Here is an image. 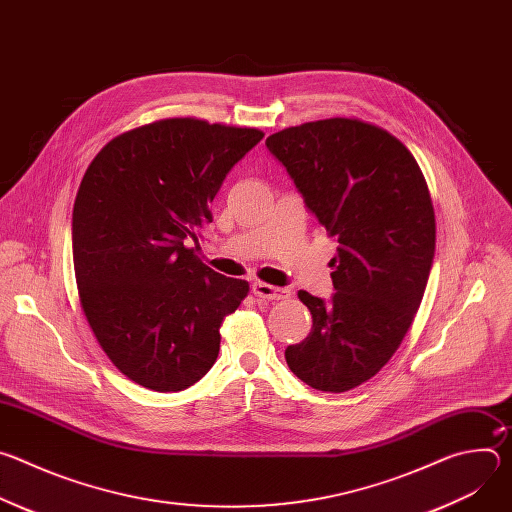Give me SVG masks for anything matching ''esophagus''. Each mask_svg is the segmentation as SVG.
Segmentation results:
<instances>
[{"instance_id": "obj_1", "label": "esophagus", "mask_w": 512, "mask_h": 512, "mask_svg": "<svg viewBox=\"0 0 512 512\" xmlns=\"http://www.w3.org/2000/svg\"><path fill=\"white\" fill-rule=\"evenodd\" d=\"M253 294L259 298V300H285L291 296V291L285 289V287H273L265 281H255L253 287H251Z\"/></svg>"}]
</instances>
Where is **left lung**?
<instances>
[{
	"label": "left lung",
	"mask_w": 512,
	"mask_h": 512,
	"mask_svg": "<svg viewBox=\"0 0 512 512\" xmlns=\"http://www.w3.org/2000/svg\"><path fill=\"white\" fill-rule=\"evenodd\" d=\"M265 145L340 245L332 298L298 294L314 324L285 348L287 367L312 389L344 393L385 367L419 310L435 253L429 190L405 145L358 119L287 127Z\"/></svg>",
	"instance_id": "1"
}]
</instances>
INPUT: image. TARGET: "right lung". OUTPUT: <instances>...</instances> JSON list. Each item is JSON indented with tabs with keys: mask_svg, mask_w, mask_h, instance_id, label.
<instances>
[{
	"mask_svg": "<svg viewBox=\"0 0 512 512\" xmlns=\"http://www.w3.org/2000/svg\"><path fill=\"white\" fill-rule=\"evenodd\" d=\"M259 129L164 119L97 154L72 210V259L95 338L131 381L182 391L216 362L221 324L249 294L245 279L202 263L210 202Z\"/></svg>",
	"mask_w": 512,
	"mask_h": 512,
	"instance_id": "add662e5",
	"label": "right lung"
}]
</instances>
